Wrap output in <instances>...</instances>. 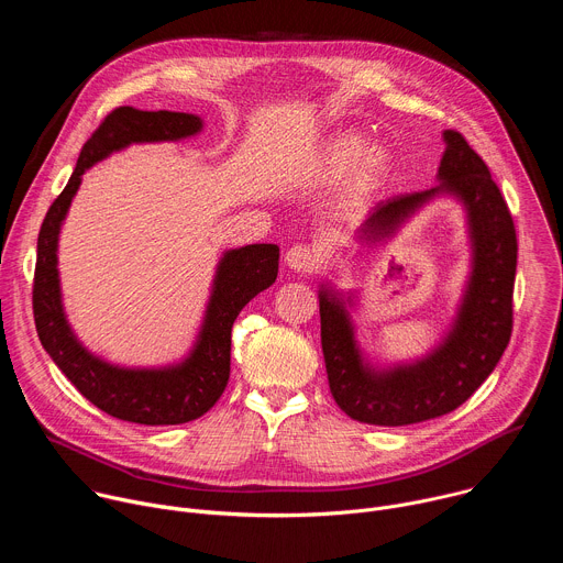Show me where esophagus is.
I'll list each match as a JSON object with an SVG mask.
<instances>
[{"label": "esophagus", "mask_w": 563, "mask_h": 563, "mask_svg": "<svg viewBox=\"0 0 563 563\" xmlns=\"http://www.w3.org/2000/svg\"><path fill=\"white\" fill-rule=\"evenodd\" d=\"M285 261L294 272H316L320 265V254L309 245H294Z\"/></svg>", "instance_id": "34e87169"}]
</instances>
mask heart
<instances>
[{"mask_svg": "<svg viewBox=\"0 0 563 563\" xmlns=\"http://www.w3.org/2000/svg\"><path fill=\"white\" fill-rule=\"evenodd\" d=\"M367 140L358 133L336 135L334 140H330V144H325V148L320 151L316 159V178L323 183H336L345 178L358 165L362 155L367 153ZM363 159L364 163L356 174V187L369 191L378 187L389 174V157L383 151H372Z\"/></svg>", "mask_w": 563, "mask_h": 563, "instance_id": "obj_1", "label": "heart"}]
</instances>
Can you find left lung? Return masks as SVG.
Returning <instances> with one entry per match:
<instances>
[{
	"instance_id": "1",
	"label": "left lung",
	"mask_w": 563,
	"mask_h": 563,
	"mask_svg": "<svg viewBox=\"0 0 563 563\" xmlns=\"http://www.w3.org/2000/svg\"><path fill=\"white\" fill-rule=\"evenodd\" d=\"M439 187L394 196L367 218L363 233L380 240L396 231L419 205L437 194H454L467 209L474 267L456 323L428 358L374 372L363 365L343 302L320 291V345L330 391L354 421L410 426L456 410L497 367L512 334V289L517 274V231L512 213L488 165L450 129L443 133Z\"/></svg>"
}]
</instances>
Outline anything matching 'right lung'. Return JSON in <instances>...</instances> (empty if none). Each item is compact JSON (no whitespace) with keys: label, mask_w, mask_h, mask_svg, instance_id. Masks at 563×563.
Returning <instances> with one entry per match:
<instances>
[{"label":"right lung","mask_w":563,"mask_h":563,"mask_svg":"<svg viewBox=\"0 0 563 563\" xmlns=\"http://www.w3.org/2000/svg\"><path fill=\"white\" fill-rule=\"evenodd\" d=\"M202 120L176 111L113 109L79 151L75 172L53 200L37 238L33 316L37 336L64 376L109 417L140 426H178L209 412L229 380L233 320L256 294L278 276L276 245L231 250L220 261L207 318L191 356L167 369L113 367L79 345L66 323L57 280V233L82 174L111 151L131 142L180 140L198 133Z\"/></svg>","instance_id":"1"}]
</instances>
